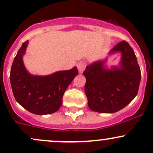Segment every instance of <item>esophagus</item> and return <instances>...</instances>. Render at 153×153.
I'll return each mask as SVG.
<instances>
[{
  "label": "esophagus",
  "instance_id": "34e87169",
  "mask_svg": "<svg viewBox=\"0 0 153 153\" xmlns=\"http://www.w3.org/2000/svg\"><path fill=\"white\" fill-rule=\"evenodd\" d=\"M77 67H78V71L80 73H82L84 70H85V67H86V63L85 62H78V64L77 65Z\"/></svg>",
  "mask_w": 153,
  "mask_h": 153
}]
</instances>
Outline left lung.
<instances>
[{
	"label": "left lung",
	"mask_w": 153,
	"mask_h": 153,
	"mask_svg": "<svg viewBox=\"0 0 153 153\" xmlns=\"http://www.w3.org/2000/svg\"><path fill=\"white\" fill-rule=\"evenodd\" d=\"M121 53L118 66L106 67L107 57L92 62L83 72L86 78L85 93L88 107L99 113H114L134 99L141 80V71L134 50L122 41L108 55Z\"/></svg>",
	"instance_id": "8db88e82"
}]
</instances>
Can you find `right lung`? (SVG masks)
Instances as JSON below:
<instances>
[{"label": "right lung", "instance_id": "1", "mask_svg": "<svg viewBox=\"0 0 153 153\" xmlns=\"http://www.w3.org/2000/svg\"><path fill=\"white\" fill-rule=\"evenodd\" d=\"M29 41L23 43L15 57L10 81L15 99L28 111L36 115L54 113L60 108L67 88L78 74L74 67L48 75H34L26 70L23 61Z\"/></svg>", "mask_w": 153, "mask_h": 153}]
</instances>
